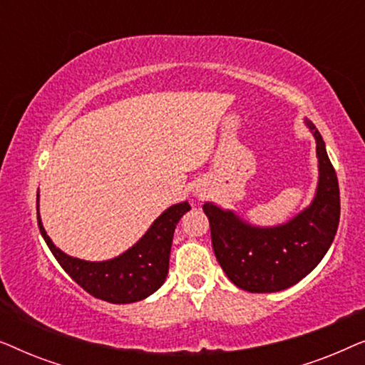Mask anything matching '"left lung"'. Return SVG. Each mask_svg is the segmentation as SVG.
I'll use <instances>...</instances> for the list:
<instances>
[{"instance_id":"left-lung-1","label":"left lung","mask_w":365,"mask_h":365,"mask_svg":"<svg viewBox=\"0 0 365 365\" xmlns=\"http://www.w3.org/2000/svg\"><path fill=\"white\" fill-rule=\"evenodd\" d=\"M317 143L319 186L311 206L277 227H254L232 211L202 206L211 227L212 249L226 276L249 292H277L306 277L331 247L341 217L337 174L321 133Z\"/></svg>"}]
</instances>
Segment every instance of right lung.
I'll return each mask as SVG.
<instances>
[{
  "label": "right lung",
  "instance_id": "add662e5",
  "mask_svg": "<svg viewBox=\"0 0 365 365\" xmlns=\"http://www.w3.org/2000/svg\"><path fill=\"white\" fill-rule=\"evenodd\" d=\"M189 209L191 206L187 202L174 204L153 222L149 231L131 249L103 262L81 261L59 251L44 231L39 212L38 226L49 251L78 286L101 301L129 304L151 296L163 286L169 271L174 229Z\"/></svg>",
  "mask_w": 365,
  "mask_h": 365
}]
</instances>
